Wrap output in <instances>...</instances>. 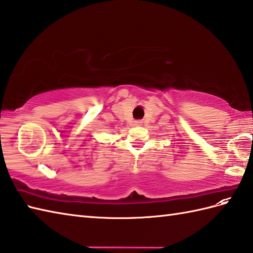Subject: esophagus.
<instances>
[{
    "label": "esophagus",
    "instance_id": "1",
    "mask_svg": "<svg viewBox=\"0 0 253 253\" xmlns=\"http://www.w3.org/2000/svg\"><path fill=\"white\" fill-rule=\"evenodd\" d=\"M142 123H143L142 121H137V122H136V125H137V126H141Z\"/></svg>",
    "mask_w": 253,
    "mask_h": 253
}]
</instances>
